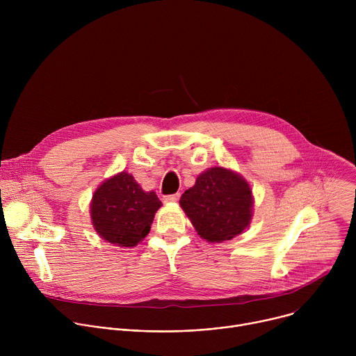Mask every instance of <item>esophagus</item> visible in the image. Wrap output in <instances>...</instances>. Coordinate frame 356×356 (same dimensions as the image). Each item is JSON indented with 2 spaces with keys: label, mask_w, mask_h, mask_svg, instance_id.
I'll return each instance as SVG.
<instances>
[{
  "label": "esophagus",
  "mask_w": 356,
  "mask_h": 356,
  "mask_svg": "<svg viewBox=\"0 0 356 356\" xmlns=\"http://www.w3.org/2000/svg\"><path fill=\"white\" fill-rule=\"evenodd\" d=\"M179 197H180V194H170V195H165V197H163V201H165V202H175V201H177V200H179Z\"/></svg>",
  "instance_id": "esophagus-1"
}]
</instances>
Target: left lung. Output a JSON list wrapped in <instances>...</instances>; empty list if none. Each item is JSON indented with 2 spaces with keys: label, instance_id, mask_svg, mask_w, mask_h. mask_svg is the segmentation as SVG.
Segmentation results:
<instances>
[{
  "label": "left lung",
  "instance_id": "1",
  "mask_svg": "<svg viewBox=\"0 0 356 356\" xmlns=\"http://www.w3.org/2000/svg\"><path fill=\"white\" fill-rule=\"evenodd\" d=\"M180 206L201 238L209 242L229 241L250 221L252 190L236 173L211 168L183 193Z\"/></svg>",
  "mask_w": 356,
  "mask_h": 356
}]
</instances>
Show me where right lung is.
I'll return each mask as SVG.
<instances>
[{"label": "right lung", "instance_id": "right-lung-1", "mask_svg": "<svg viewBox=\"0 0 356 356\" xmlns=\"http://www.w3.org/2000/svg\"><path fill=\"white\" fill-rule=\"evenodd\" d=\"M161 206L155 191H143L131 175L122 172L97 188L90 211L101 238L120 246H135L149 234Z\"/></svg>", "mask_w": 356, "mask_h": 356}]
</instances>
